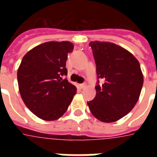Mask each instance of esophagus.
Masks as SVG:
<instances>
[{"mask_svg": "<svg viewBox=\"0 0 157 157\" xmlns=\"http://www.w3.org/2000/svg\"><path fill=\"white\" fill-rule=\"evenodd\" d=\"M79 86H80V88H81V89H84V88H86V83L81 84V85H79Z\"/></svg>", "mask_w": 157, "mask_h": 157, "instance_id": "1", "label": "esophagus"}]
</instances>
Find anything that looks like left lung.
I'll list each match as a JSON object with an SVG mask.
<instances>
[{
  "instance_id": "left-lung-1",
  "label": "left lung",
  "mask_w": 157,
  "mask_h": 157,
  "mask_svg": "<svg viewBox=\"0 0 157 157\" xmlns=\"http://www.w3.org/2000/svg\"><path fill=\"white\" fill-rule=\"evenodd\" d=\"M93 50L98 78L96 96L87 102L91 113L106 123L117 121L131 111L139 100L144 76L138 59L131 53L114 43L94 40Z\"/></svg>"
}]
</instances>
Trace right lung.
Wrapping results in <instances>:
<instances>
[{
	"instance_id": "add662e5",
	"label": "right lung",
	"mask_w": 157,
	"mask_h": 157,
	"mask_svg": "<svg viewBox=\"0 0 157 157\" xmlns=\"http://www.w3.org/2000/svg\"><path fill=\"white\" fill-rule=\"evenodd\" d=\"M71 41H48L29 50L18 68L21 98L33 114L44 121H55L66 112L76 93V86L62 76L67 74Z\"/></svg>"
}]
</instances>
